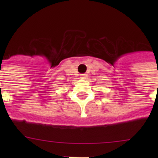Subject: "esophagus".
<instances>
[{
	"mask_svg": "<svg viewBox=\"0 0 158 158\" xmlns=\"http://www.w3.org/2000/svg\"><path fill=\"white\" fill-rule=\"evenodd\" d=\"M81 79H85L87 78V76L86 74H81Z\"/></svg>",
	"mask_w": 158,
	"mask_h": 158,
	"instance_id": "34e87169",
	"label": "esophagus"
}]
</instances>
